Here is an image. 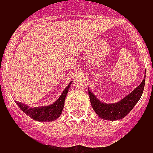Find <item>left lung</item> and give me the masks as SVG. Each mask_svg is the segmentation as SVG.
I'll use <instances>...</instances> for the list:
<instances>
[{"label":"left lung","instance_id":"8db88e82","mask_svg":"<svg viewBox=\"0 0 153 153\" xmlns=\"http://www.w3.org/2000/svg\"><path fill=\"white\" fill-rule=\"evenodd\" d=\"M145 79L146 76H144L143 81L135 88V90H133L126 97L122 98L120 101L115 103H103L98 100L90 90H88L90 102L93 110L101 119L106 120H116L126 117L131 111L136 103L140 100L145 87Z\"/></svg>","mask_w":153,"mask_h":153}]
</instances>
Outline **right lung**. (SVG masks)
Segmentation results:
<instances>
[{
  "mask_svg": "<svg viewBox=\"0 0 153 153\" xmlns=\"http://www.w3.org/2000/svg\"><path fill=\"white\" fill-rule=\"evenodd\" d=\"M71 84V82L68 84L67 88L63 91V93H61L60 98H58L55 103L50 104V105H48V106L30 108L29 106H27L23 103L16 102V101L15 102L17 103L18 107L20 108L23 112L34 120L42 122L54 121L60 117L61 113H62V109L64 108L65 98L68 93Z\"/></svg>",
  "mask_w": 153,
  "mask_h": 153,
  "instance_id": "obj_1",
  "label": "right lung"
}]
</instances>
